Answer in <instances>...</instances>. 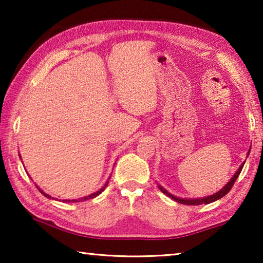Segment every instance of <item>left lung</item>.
Segmentation results:
<instances>
[{"mask_svg":"<svg viewBox=\"0 0 263 263\" xmlns=\"http://www.w3.org/2000/svg\"><path fill=\"white\" fill-rule=\"evenodd\" d=\"M249 151H251V149H249ZM248 154H249V153H248ZM243 164H245V162L241 164V166L239 167L238 172L235 173V174L233 175L232 179H231V180L229 181V183L226 184V185L224 186V188H222L221 190L218 191V193H216L215 195L208 196V197L199 198V199H183V198L175 197V196H173L172 194H169L167 190H164V189L162 188V186H160V190H161L163 194H166L167 196H169V197H172L173 199H174V201L179 202V203H182V204H186V205H199V204H209V203H212V202L217 201V199H219V198H221V197H224V196H225L226 194H228L231 189H232V186H233V184H234V182L237 181L238 176L240 175V173H241V169H242V167H243Z\"/></svg>","mask_w":263,"mask_h":263,"instance_id":"obj_1","label":"left lung"}]
</instances>
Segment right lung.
I'll return each instance as SVG.
<instances>
[{
  "label": "right lung",
  "mask_w": 263,
  "mask_h": 263,
  "mask_svg": "<svg viewBox=\"0 0 263 263\" xmlns=\"http://www.w3.org/2000/svg\"><path fill=\"white\" fill-rule=\"evenodd\" d=\"M106 185H108V183H105V185L103 186V188H102L101 190H99V191H96V193H94V194H91V195H89L88 196V197H83V199H90V198H94V197H96V196H99L101 193H102V191H103L104 189H105V186ZM39 191H41V193L42 194H44V196H45V197H47V198H51V196L50 195H47V194H45V193H43V191L41 190V189H39ZM68 202H70V201H68ZM72 202H75V199H73V201Z\"/></svg>",
  "instance_id": "1"
}]
</instances>
